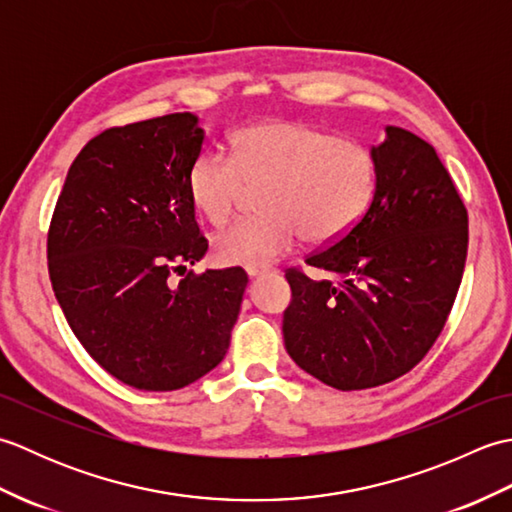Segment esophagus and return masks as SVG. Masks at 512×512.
<instances>
[{
    "mask_svg": "<svg viewBox=\"0 0 512 512\" xmlns=\"http://www.w3.org/2000/svg\"><path fill=\"white\" fill-rule=\"evenodd\" d=\"M246 275H248L250 279H255V277H264V275H268V270H259V268H246Z\"/></svg>",
    "mask_w": 512,
    "mask_h": 512,
    "instance_id": "1",
    "label": "esophagus"
}]
</instances>
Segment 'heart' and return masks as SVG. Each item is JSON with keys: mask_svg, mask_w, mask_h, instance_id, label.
I'll use <instances>...</instances> for the list:
<instances>
[{"mask_svg": "<svg viewBox=\"0 0 512 512\" xmlns=\"http://www.w3.org/2000/svg\"><path fill=\"white\" fill-rule=\"evenodd\" d=\"M378 162L361 140L336 138L297 121L244 127L233 156L206 149L187 171V193L206 222L231 217L248 187L264 213L226 226L213 239L222 264L266 268L301 242L332 246L361 222L374 198Z\"/></svg>", "mask_w": 512, "mask_h": 512, "instance_id": "b5f03b06", "label": "heart"}]
</instances>
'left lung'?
Instances as JSON below:
<instances>
[{
	"label": "left lung",
	"instance_id": "obj_1",
	"mask_svg": "<svg viewBox=\"0 0 512 512\" xmlns=\"http://www.w3.org/2000/svg\"><path fill=\"white\" fill-rule=\"evenodd\" d=\"M374 198L341 242L290 268L284 341L303 372L341 391L391 383L436 343L458 295L469 215L427 140L387 127Z\"/></svg>",
	"mask_w": 512,
	"mask_h": 512
}]
</instances>
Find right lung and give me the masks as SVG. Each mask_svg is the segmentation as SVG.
<instances>
[{
	"label": "right lung",
	"instance_id": "1",
	"mask_svg": "<svg viewBox=\"0 0 512 512\" xmlns=\"http://www.w3.org/2000/svg\"><path fill=\"white\" fill-rule=\"evenodd\" d=\"M202 143L191 112L105 129L52 213L54 297L85 352L136 389L173 391L220 365L248 284L242 268L187 270L209 248L187 193Z\"/></svg>",
	"mask_w": 512,
	"mask_h": 512
}]
</instances>
